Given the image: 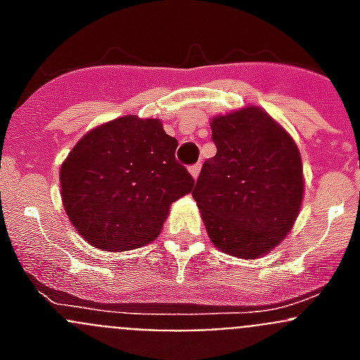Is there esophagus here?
Wrapping results in <instances>:
<instances>
[{"label": "esophagus", "instance_id": "1", "mask_svg": "<svg viewBox=\"0 0 360 360\" xmlns=\"http://www.w3.org/2000/svg\"><path fill=\"white\" fill-rule=\"evenodd\" d=\"M200 169H202V164H200V162H198V164H193V165H191V167H189V173L193 174V178H198Z\"/></svg>", "mask_w": 360, "mask_h": 360}]
</instances>
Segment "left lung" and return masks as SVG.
<instances>
[{"instance_id": "1", "label": "left lung", "mask_w": 360, "mask_h": 360, "mask_svg": "<svg viewBox=\"0 0 360 360\" xmlns=\"http://www.w3.org/2000/svg\"><path fill=\"white\" fill-rule=\"evenodd\" d=\"M216 155L202 165L193 198L212 243L254 259L290 232L303 202V164L285 129L259 108L212 119Z\"/></svg>"}]
</instances>
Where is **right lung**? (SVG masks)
<instances>
[{"mask_svg":"<svg viewBox=\"0 0 360 360\" xmlns=\"http://www.w3.org/2000/svg\"><path fill=\"white\" fill-rule=\"evenodd\" d=\"M178 141L157 119L126 115L86 133L61 165L73 227L97 249L131 250L160 234L169 205L195 178L174 157Z\"/></svg>","mask_w":360,"mask_h":360,"instance_id":"add662e5","label":"right lung"}]
</instances>
